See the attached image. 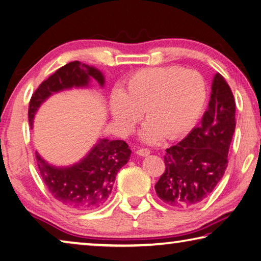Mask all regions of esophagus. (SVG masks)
Instances as JSON below:
<instances>
[{
  "mask_svg": "<svg viewBox=\"0 0 261 261\" xmlns=\"http://www.w3.org/2000/svg\"><path fill=\"white\" fill-rule=\"evenodd\" d=\"M136 152H137V155H139V156H148L150 154V150L147 149V148H140V149H138Z\"/></svg>",
  "mask_w": 261,
  "mask_h": 261,
  "instance_id": "1",
  "label": "esophagus"
}]
</instances>
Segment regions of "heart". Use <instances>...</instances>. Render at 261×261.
<instances>
[{
	"mask_svg": "<svg viewBox=\"0 0 261 261\" xmlns=\"http://www.w3.org/2000/svg\"><path fill=\"white\" fill-rule=\"evenodd\" d=\"M207 98L203 76L195 70L150 68L132 74L122 93L111 99V113L122 129L131 131L142 112L148 121L146 142L176 139L188 134L200 116Z\"/></svg>",
	"mask_w": 261,
	"mask_h": 261,
	"instance_id": "heart-1",
	"label": "heart"
}]
</instances>
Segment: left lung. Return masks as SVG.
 <instances>
[{"mask_svg": "<svg viewBox=\"0 0 261 261\" xmlns=\"http://www.w3.org/2000/svg\"><path fill=\"white\" fill-rule=\"evenodd\" d=\"M236 130V100L224 76L216 73L208 110L177 145L167 148L157 196L173 207H192L212 195L225 173Z\"/></svg>", "mask_w": 261, "mask_h": 261, "instance_id": "1", "label": "left lung"}]
</instances>
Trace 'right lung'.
I'll use <instances>...</instances> for the list:
<instances>
[{"label":"right lung","mask_w":261,"mask_h":261,"mask_svg":"<svg viewBox=\"0 0 261 261\" xmlns=\"http://www.w3.org/2000/svg\"><path fill=\"white\" fill-rule=\"evenodd\" d=\"M94 78L100 86V71L73 61L55 71L35 90L29 101L30 124L40 104L53 93L72 87H85ZM130 147L123 140L100 139L83 161L71 167L48 165L37 152V166L45 186L56 200L69 209L89 211L103 206L110 197L117 172L130 160Z\"/></svg>","instance_id":"add662e5"}]
</instances>
